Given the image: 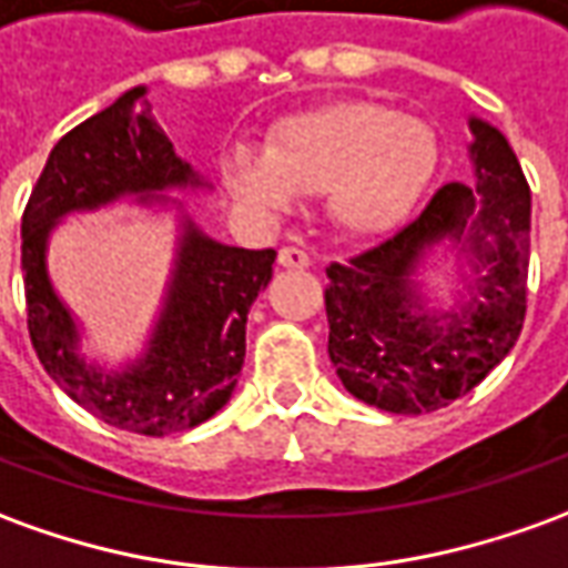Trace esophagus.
<instances>
[{"instance_id": "1", "label": "esophagus", "mask_w": 568, "mask_h": 568, "mask_svg": "<svg viewBox=\"0 0 568 568\" xmlns=\"http://www.w3.org/2000/svg\"><path fill=\"white\" fill-rule=\"evenodd\" d=\"M280 264L288 267V271H304V267H311V255L304 248H297V245H283L280 248Z\"/></svg>"}]
</instances>
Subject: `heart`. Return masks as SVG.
<instances>
[{
    "label": "heart",
    "mask_w": 568,
    "mask_h": 568,
    "mask_svg": "<svg viewBox=\"0 0 568 568\" xmlns=\"http://www.w3.org/2000/svg\"><path fill=\"white\" fill-rule=\"evenodd\" d=\"M436 162L427 122L372 101H335L273 125L267 153L233 146L224 181L257 212H283L295 193H325L328 217L347 236H384L412 215Z\"/></svg>",
    "instance_id": "obj_1"
}]
</instances>
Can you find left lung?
Returning a JSON list of instances; mask_svg holds the SVG:
<instances>
[{
	"label": "left lung",
	"mask_w": 568,
	"mask_h": 568,
	"mask_svg": "<svg viewBox=\"0 0 568 568\" xmlns=\"http://www.w3.org/2000/svg\"><path fill=\"white\" fill-rule=\"evenodd\" d=\"M477 187L446 184L412 224L363 255L328 264V356L356 399L422 415L470 394L517 344L526 320L532 193L505 134L470 119ZM452 239L478 273L458 312L427 314L410 273Z\"/></svg>",
	"instance_id": "8db88e82"
}]
</instances>
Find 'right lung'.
I'll return each mask as SVG.
<instances>
[{"mask_svg": "<svg viewBox=\"0 0 568 568\" xmlns=\"http://www.w3.org/2000/svg\"><path fill=\"white\" fill-rule=\"evenodd\" d=\"M144 85L67 132L49 153L21 221V267L30 341L63 394L119 430L165 436L209 422L233 394L245 363L248 307L273 276L276 252L221 245L187 221L174 280L150 351L125 372L104 375L79 356V328L54 295L45 243L58 217L98 209L125 193L162 200L156 190L200 187L174 156Z\"/></svg>", "mask_w": 568, "mask_h": 568, "instance_id": "1", "label": "right lung"}]
</instances>
